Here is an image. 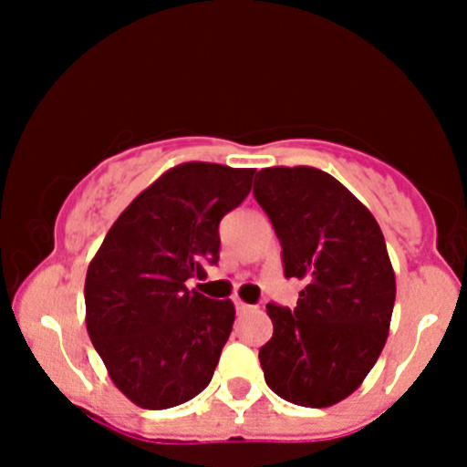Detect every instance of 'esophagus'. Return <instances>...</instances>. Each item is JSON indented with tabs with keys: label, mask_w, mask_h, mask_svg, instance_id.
Listing matches in <instances>:
<instances>
[{
	"label": "esophagus",
	"mask_w": 467,
	"mask_h": 467,
	"mask_svg": "<svg viewBox=\"0 0 467 467\" xmlns=\"http://www.w3.org/2000/svg\"><path fill=\"white\" fill-rule=\"evenodd\" d=\"M234 307H237V314H246V312H251V305H246L244 303V300H234Z\"/></svg>",
	"instance_id": "obj_1"
}]
</instances>
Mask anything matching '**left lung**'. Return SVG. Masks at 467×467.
Listing matches in <instances>:
<instances>
[{
    "label": "left lung",
    "instance_id": "1",
    "mask_svg": "<svg viewBox=\"0 0 467 467\" xmlns=\"http://www.w3.org/2000/svg\"><path fill=\"white\" fill-rule=\"evenodd\" d=\"M253 194L282 244L285 275L305 282L294 312L266 305L264 379L286 402L332 407L359 389L389 337L395 273L384 234L321 169H262Z\"/></svg>",
    "mask_w": 467,
    "mask_h": 467
}]
</instances>
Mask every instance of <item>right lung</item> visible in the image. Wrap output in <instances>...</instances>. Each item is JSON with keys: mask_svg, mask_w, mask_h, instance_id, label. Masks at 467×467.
<instances>
[{"mask_svg": "<svg viewBox=\"0 0 467 467\" xmlns=\"http://www.w3.org/2000/svg\"><path fill=\"white\" fill-rule=\"evenodd\" d=\"M255 169L185 162L164 171L112 223L86 275V325L117 389L169 409L210 384L234 305L187 289L219 262V223Z\"/></svg>", "mask_w": 467, "mask_h": 467, "instance_id": "1", "label": "right lung"}]
</instances>
